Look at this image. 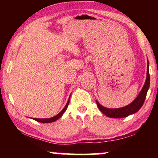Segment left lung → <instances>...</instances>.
I'll use <instances>...</instances> for the list:
<instances>
[{
  "instance_id": "8db88e82",
  "label": "left lung",
  "mask_w": 158,
  "mask_h": 158,
  "mask_svg": "<svg viewBox=\"0 0 158 158\" xmlns=\"http://www.w3.org/2000/svg\"><path fill=\"white\" fill-rule=\"evenodd\" d=\"M150 85V74L148 69V68H147V77L146 79V82L144 84L143 89H141L139 94L137 96V98L134 100L132 103L129 105L119 109H108L105 106H102L98 101H96L98 107L99 109L106 115V116L109 118H121L127 117L129 115L135 114L139 110L140 108L142 106L143 104L145 101L146 97L147 92L149 89Z\"/></svg>"
}]
</instances>
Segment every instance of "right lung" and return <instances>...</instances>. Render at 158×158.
I'll list each match as a JSON object with an SVG mask.
<instances>
[{"label": "right lung", "mask_w": 158, "mask_h": 158, "mask_svg": "<svg viewBox=\"0 0 158 158\" xmlns=\"http://www.w3.org/2000/svg\"><path fill=\"white\" fill-rule=\"evenodd\" d=\"M69 100L68 101V102H67L66 105L65 107H64V109H63L62 111H61L59 114H57L56 116H53L52 118H33V120H35V121H36L37 122H40V123H52V122H54L56 121V120H58L59 118H60L61 116H62V115L63 114L64 112H65L66 111L67 108H68V106L69 105Z\"/></svg>", "instance_id": "right-lung-1"}]
</instances>
